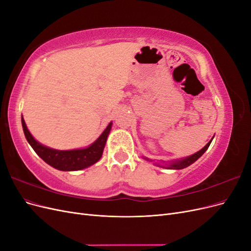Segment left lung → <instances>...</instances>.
Wrapping results in <instances>:
<instances>
[{"label":"left lung","instance_id":"1","mask_svg":"<svg viewBox=\"0 0 251 251\" xmlns=\"http://www.w3.org/2000/svg\"><path fill=\"white\" fill-rule=\"evenodd\" d=\"M211 141H212V139L203 149H201L199 151H197V153H195L192 156H188L186 158L181 159V160L172 161L170 164H166V165H159V164L158 165L159 166H162V168H165V169H171V170H182V169H184V168H187V166H189L191 164H193L195 161L198 160V159L205 153V151L208 149Z\"/></svg>","mask_w":251,"mask_h":251}]
</instances>
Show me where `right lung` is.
<instances>
[{
    "mask_svg": "<svg viewBox=\"0 0 251 251\" xmlns=\"http://www.w3.org/2000/svg\"><path fill=\"white\" fill-rule=\"evenodd\" d=\"M22 126L24 131L25 137L29 142L30 146L35 151L43 160L59 171H79L86 168H89L92 164L96 163L102 156V151L107 142L109 133L112 127V123L108 125L105 130L101 133L91 146L85 149L78 150H69V151H58L54 149H50L42 143L36 141L33 136L28 131L25 120L22 116Z\"/></svg>",
    "mask_w": 251,
    "mask_h": 251,
    "instance_id": "obj_1",
    "label": "right lung"
}]
</instances>
